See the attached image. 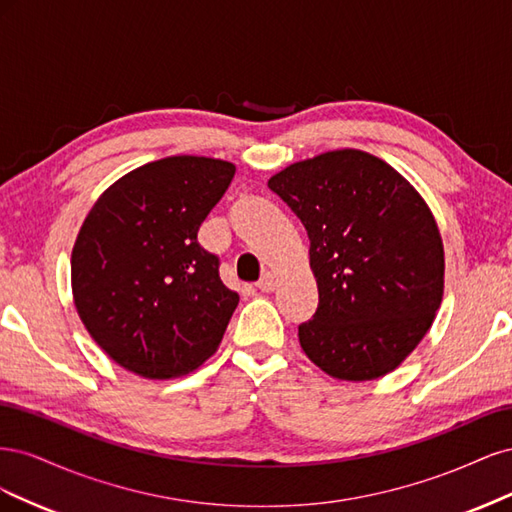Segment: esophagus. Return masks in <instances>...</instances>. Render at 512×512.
I'll use <instances>...</instances> for the list:
<instances>
[{"instance_id":"obj_1","label":"esophagus","mask_w":512,"mask_h":512,"mask_svg":"<svg viewBox=\"0 0 512 512\" xmlns=\"http://www.w3.org/2000/svg\"><path fill=\"white\" fill-rule=\"evenodd\" d=\"M256 286H258V290H262V292H269V290H273V288L277 286V277H275V273L267 271V273L262 275L260 280L256 282Z\"/></svg>"}]
</instances>
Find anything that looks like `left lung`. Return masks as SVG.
Returning a JSON list of instances; mask_svg holds the SVG:
<instances>
[{"instance_id": "1", "label": "left lung", "mask_w": 512, "mask_h": 512, "mask_svg": "<svg viewBox=\"0 0 512 512\" xmlns=\"http://www.w3.org/2000/svg\"><path fill=\"white\" fill-rule=\"evenodd\" d=\"M303 222L318 309L299 324L309 361L339 380H374L418 346L444 290L436 220L412 185L365 151L339 149L269 179Z\"/></svg>"}]
</instances>
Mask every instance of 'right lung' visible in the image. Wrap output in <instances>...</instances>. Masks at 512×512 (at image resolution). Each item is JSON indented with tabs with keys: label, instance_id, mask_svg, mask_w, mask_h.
I'll use <instances>...</instances> for the list:
<instances>
[{
	"label": "right lung",
	"instance_id": "right-lung-1",
	"mask_svg": "<svg viewBox=\"0 0 512 512\" xmlns=\"http://www.w3.org/2000/svg\"><path fill=\"white\" fill-rule=\"evenodd\" d=\"M235 177L230 162L173 156L132 170L89 211L72 250L74 305L128 371L175 378L220 346L239 294L198 228Z\"/></svg>",
	"mask_w": 512,
	"mask_h": 512
}]
</instances>
